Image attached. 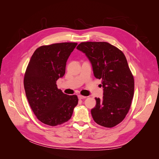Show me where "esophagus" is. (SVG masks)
<instances>
[{
	"label": "esophagus",
	"mask_w": 159,
	"mask_h": 159,
	"mask_svg": "<svg viewBox=\"0 0 159 159\" xmlns=\"http://www.w3.org/2000/svg\"><path fill=\"white\" fill-rule=\"evenodd\" d=\"M86 98V96H84V95H78V98L80 99H85Z\"/></svg>",
	"instance_id": "obj_1"
}]
</instances>
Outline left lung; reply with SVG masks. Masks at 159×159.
<instances>
[{
	"label": "left lung",
	"instance_id": "1",
	"mask_svg": "<svg viewBox=\"0 0 159 159\" xmlns=\"http://www.w3.org/2000/svg\"><path fill=\"white\" fill-rule=\"evenodd\" d=\"M77 49L91 61L95 77L102 80L103 99L95 98L91 113L95 122L111 128L121 123L131 107L134 95V78L125 56L108 42H81Z\"/></svg>",
	"mask_w": 159,
	"mask_h": 159
}]
</instances>
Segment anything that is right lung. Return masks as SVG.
Masks as SVG:
<instances>
[{"label": "right lung", "instance_id": "obj_1", "mask_svg": "<svg viewBox=\"0 0 159 159\" xmlns=\"http://www.w3.org/2000/svg\"><path fill=\"white\" fill-rule=\"evenodd\" d=\"M77 43L42 46L34 52L24 78L28 103L37 119L50 126L70 119L78 105L76 95H68L57 88L56 81L66 72V61Z\"/></svg>", "mask_w": 159, "mask_h": 159}]
</instances>
